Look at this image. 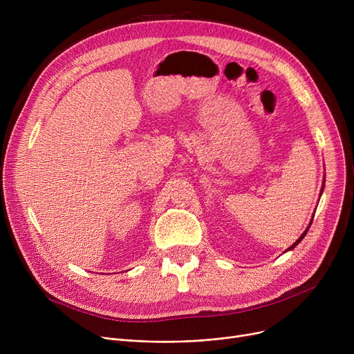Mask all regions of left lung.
Returning a JSON list of instances; mask_svg holds the SVG:
<instances>
[{
  "label": "left lung",
  "mask_w": 354,
  "mask_h": 354,
  "mask_svg": "<svg viewBox=\"0 0 354 354\" xmlns=\"http://www.w3.org/2000/svg\"><path fill=\"white\" fill-rule=\"evenodd\" d=\"M323 188H324V185H323ZM322 192H323V189H322ZM311 222H313V221H311ZM311 222H310V225H311ZM310 225H308V228H310ZM308 228H307V230H306V231H304V232H303V234H301V236H300V238H299V239H297V241H295V243H294V244H292V245H291V247H290V248H288V250H292V248H294V247H295V245H299V243H300V241H301V239H303V238H304V236H306V234H307V231H308Z\"/></svg>",
  "instance_id": "obj_1"
}]
</instances>
